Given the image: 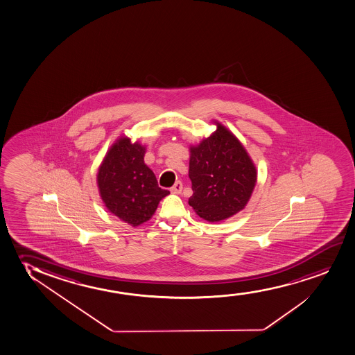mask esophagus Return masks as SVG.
<instances>
[{"label": "esophagus", "instance_id": "obj_1", "mask_svg": "<svg viewBox=\"0 0 355 355\" xmlns=\"http://www.w3.org/2000/svg\"><path fill=\"white\" fill-rule=\"evenodd\" d=\"M182 189H183V184H182V182H175V185L171 188V191L173 193H180V191H182Z\"/></svg>", "mask_w": 355, "mask_h": 355}]
</instances>
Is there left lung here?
Masks as SVG:
<instances>
[{
    "instance_id": "left-lung-1",
    "label": "left lung",
    "mask_w": 355,
    "mask_h": 355,
    "mask_svg": "<svg viewBox=\"0 0 355 355\" xmlns=\"http://www.w3.org/2000/svg\"><path fill=\"white\" fill-rule=\"evenodd\" d=\"M216 130L189 147V205L209 223L225 220L242 211L253 193L258 171L230 130L213 120Z\"/></svg>"
}]
</instances>
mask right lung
<instances>
[{"mask_svg": "<svg viewBox=\"0 0 355 355\" xmlns=\"http://www.w3.org/2000/svg\"><path fill=\"white\" fill-rule=\"evenodd\" d=\"M147 148L128 136H120L97 171L98 193L107 209L129 225L149 220L159 202L170 191L157 185V177L144 164Z\"/></svg>", "mask_w": 355, "mask_h": 355, "instance_id": "1", "label": "right lung"}]
</instances>
